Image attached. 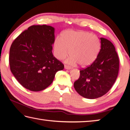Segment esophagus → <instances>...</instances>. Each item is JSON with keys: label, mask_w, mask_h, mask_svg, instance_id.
<instances>
[{"label": "esophagus", "mask_w": 130, "mask_h": 130, "mask_svg": "<svg viewBox=\"0 0 130 130\" xmlns=\"http://www.w3.org/2000/svg\"><path fill=\"white\" fill-rule=\"evenodd\" d=\"M64 67H65V69H68V70H69V69H72V67H69V66H68V65H66L64 66Z\"/></svg>", "instance_id": "1"}]
</instances>
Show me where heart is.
Instances as JSON below:
<instances>
[{"label": "heart", "instance_id": "heart-1", "mask_svg": "<svg viewBox=\"0 0 130 130\" xmlns=\"http://www.w3.org/2000/svg\"><path fill=\"white\" fill-rule=\"evenodd\" d=\"M100 40L96 35L83 30H68L63 33L61 39H55L53 49L55 57L62 60L71 56L67 62L87 67L95 62L100 52Z\"/></svg>", "mask_w": 130, "mask_h": 130}]
</instances>
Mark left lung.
Masks as SVG:
<instances>
[{
  "label": "left lung",
  "mask_w": 130,
  "mask_h": 130,
  "mask_svg": "<svg viewBox=\"0 0 130 130\" xmlns=\"http://www.w3.org/2000/svg\"><path fill=\"white\" fill-rule=\"evenodd\" d=\"M101 49L92 64L80 70V77L74 83L76 91L83 98L101 97L110 90L117 78L119 58L113 43L101 38Z\"/></svg>",
  "instance_id": "obj_1"
}]
</instances>
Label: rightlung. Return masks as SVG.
Returning <instances> with one entry per match:
<instances>
[{
	"mask_svg": "<svg viewBox=\"0 0 130 130\" xmlns=\"http://www.w3.org/2000/svg\"><path fill=\"white\" fill-rule=\"evenodd\" d=\"M55 28L46 25H32L13 42L9 50L10 69L21 85L32 91L47 88L56 73L64 68L53 56Z\"/></svg>",
	"mask_w": 130,
	"mask_h": 130,
	"instance_id": "add662e5",
	"label": "right lung"
}]
</instances>
